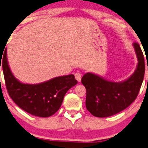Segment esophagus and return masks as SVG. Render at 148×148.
Wrapping results in <instances>:
<instances>
[{"mask_svg":"<svg viewBox=\"0 0 148 148\" xmlns=\"http://www.w3.org/2000/svg\"><path fill=\"white\" fill-rule=\"evenodd\" d=\"M74 76H75V78L78 80V82H80V80H81L82 76H81V74H80V73H76V74H74Z\"/></svg>","mask_w":148,"mask_h":148,"instance_id":"1","label":"esophagus"}]
</instances>
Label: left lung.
<instances>
[{
    "label": "left lung",
    "instance_id": "obj_1",
    "mask_svg": "<svg viewBox=\"0 0 148 148\" xmlns=\"http://www.w3.org/2000/svg\"><path fill=\"white\" fill-rule=\"evenodd\" d=\"M138 63L133 74L121 82L110 81L91 72L84 74L81 83L87 91L86 107L91 115L107 117L122 111L138 96L145 74L144 57L139 45L134 43Z\"/></svg>",
    "mask_w": 148,
    "mask_h": 148
}]
</instances>
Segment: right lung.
<instances>
[{
    "instance_id": "obj_1",
    "label": "right lung",
    "mask_w": 148,
    "mask_h": 148,
    "mask_svg": "<svg viewBox=\"0 0 148 148\" xmlns=\"http://www.w3.org/2000/svg\"><path fill=\"white\" fill-rule=\"evenodd\" d=\"M2 60L9 96L24 111L40 117L54 115L61 107L65 93L78 83L74 74L55 77L38 84L20 82L15 77L7 61V48Z\"/></svg>"
}]
</instances>
